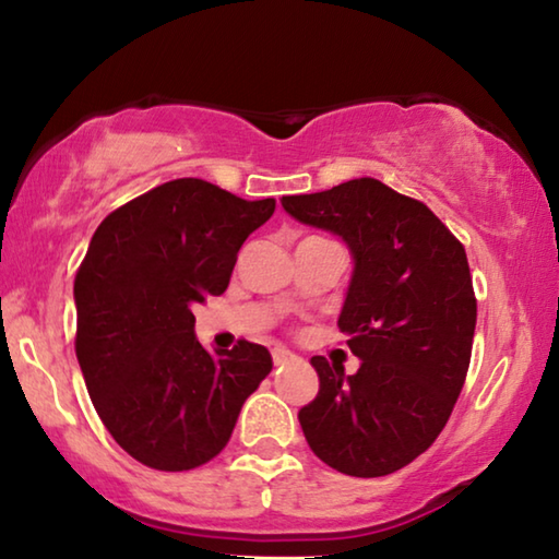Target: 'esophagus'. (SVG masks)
Returning <instances> with one entry per match:
<instances>
[{"label": "esophagus", "mask_w": 559, "mask_h": 559, "mask_svg": "<svg viewBox=\"0 0 559 559\" xmlns=\"http://www.w3.org/2000/svg\"><path fill=\"white\" fill-rule=\"evenodd\" d=\"M293 359H296V355H293L290 349H286V347H273V365H276V367L288 365V362H293Z\"/></svg>", "instance_id": "34e87169"}]
</instances>
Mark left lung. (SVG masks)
Here are the masks:
<instances>
[{"label":"left lung","mask_w":559,"mask_h":559,"mask_svg":"<svg viewBox=\"0 0 559 559\" xmlns=\"http://www.w3.org/2000/svg\"><path fill=\"white\" fill-rule=\"evenodd\" d=\"M281 204L353 257L337 328L359 370L310 359L320 390L298 412L308 447L347 476L400 471L437 441L466 380L476 330L466 251L427 204L372 177Z\"/></svg>","instance_id":"8db88e82"}]
</instances>
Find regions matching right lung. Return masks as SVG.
Here are the masks:
<instances>
[{"mask_svg": "<svg viewBox=\"0 0 559 559\" xmlns=\"http://www.w3.org/2000/svg\"><path fill=\"white\" fill-rule=\"evenodd\" d=\"M276 200H241L197 177L108 214L73 283L75 357L93 406L132 459L189 471L214 459L273 359L246 343L206 353L192 306L222 296L241 243Z\"/></svg>", "mask_w": 559, "mask_h": 559, "instance_id": "add662e5", "label": "right lung"}]
</instances>
